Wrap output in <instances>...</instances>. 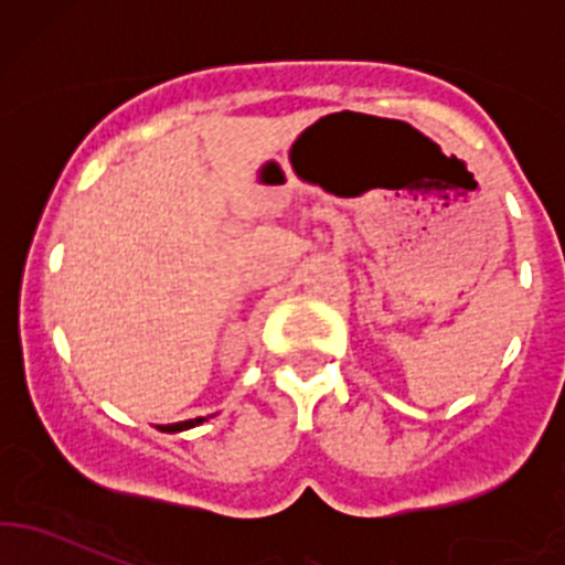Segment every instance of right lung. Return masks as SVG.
Segmentation results:
<instances>
[{"label": "right lung", "instance_id": "obj_1", "mask_svg": "<svg viewBox=\"0 0 565 565\" xmlns=\"http://www.w3.org/2000/svg\"><path fill=\"white\" fill-rule=\"evenodd\" d=\"M204 418H193V420H182V424H169V426H158L161 431H182V429H191V426H199Z\"/></svg>", "mask_w": 565, "mask_h": 565}]
</instances>
